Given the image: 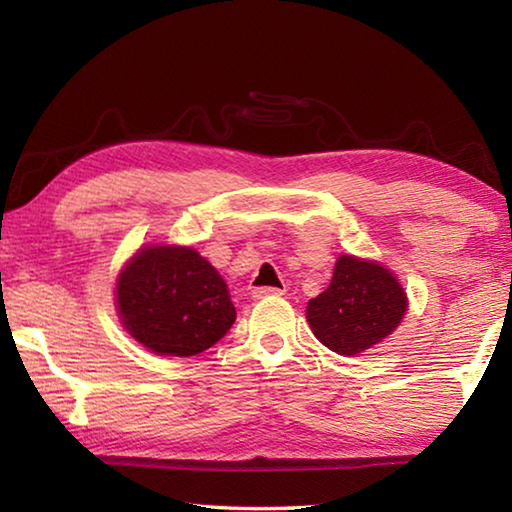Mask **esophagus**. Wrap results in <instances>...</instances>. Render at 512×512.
Returning <instances> with one entry per match:
<instances>
[{
  "label": "esophagus",
  "mask_w": 512,
  "mask_h": 512,
  "mask_svg": "<svg viewBox=\"0 0 512 512\" xmlns=\"http://www.w3.org/2000/svg\"><path fill=\"white\" fill-rule=\"evenodd\" d=\"M282 289H275V287H257L253 289V298L262 300V298H268V296H282Z\"/></svg>",
  "instance_id": "34e87169"
}]
</instances>
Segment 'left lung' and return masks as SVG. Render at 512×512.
Listing matches in <instances>:
<instances>
[{"label":"left lung","mask_w":512,"mask_h":512,"mask_svg":"<svg viewBox=\"0 0 512 512\" xmlns=\"http://www.w3.org/2000/svg\"><path fill=\"white\" fill-rule=\"evenodd\" d=\"M404 311L406 293L384 266L343 255L329 287L309 300L307 323L329 350L354 357L384 341Z\"/></svg>","instance_id":"obj_1"}]
</instances>
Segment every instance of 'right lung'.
Returning a JSON list of instances; mask_svg holds the SVG:
<instances>
[{
  "label": "right lung",
  "mask_w": 512,
  "mask_h": 512,
  "mask_svg": "<svg viewBox=\"0 0 512 512\" xmlns=\"http://www.w3.org/2000/svg\"><path fill=\"white\" fill-rule=\"evenodd\" d=\"M117 309L133 339L169 357L212 348L237 318L216 268L185 246L142 248L119 275Z\"/></svg>",
  "instance_id": "obj_1"
}]
</instances>
